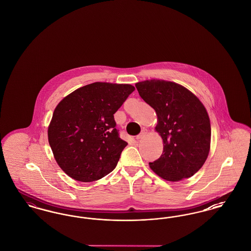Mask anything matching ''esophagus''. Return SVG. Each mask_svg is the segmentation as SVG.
Masks as SVG:
<instances>
[{"label": "esophagus", "instance_id": "obj_1", "mask_svg": "<svg viewBox=\"0 0 251 251\" xmlns=\"http://www.w3.org/2000/svg\"><path fill=\"white\" fill-rule=\"evenodd\" d=\"M147 132H148V131L147 130H143V131H141L137 136H136V139L137 140H140V139H142L143 138L144 136L147 134Z\"/></svg>", "mask_w": 251, "mask_h": 251}]
</instances>
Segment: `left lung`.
<instances>
[{
  "instance_id": "1",
  "label": "left lung",
  "mask_w": 251,
  "mask_h": 251,
  "mask_svg": "<svg viewBox=\"0 0 251 251\" xmlns=\"http://www.w3.org/2000/svg\"><path fill=\"white\" fill-rule=\"evenodd\" d=\"M144 100L155 110V131L163 153L151 169L162 179L179 181L202 167L211 148V123L200 99L174 82L151 79L135 84Z\"/></svg>"
}]
</instances>
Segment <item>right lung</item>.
Masks as SVG:
<instances>
[{"instance_id": "add662e5", "label": "right lung", "mask_w": 251, "mask_h": 251, "mask_svg": "<svg viewBox=\"0 0 251 251\" xmlns=\"http://www.w3.org/2000/svg\"><path fill=\"white\" fill-rule=\"evenodd\" d=\"M134 86L96 82L66 96L54 109L48 140L61 169L78 181L101 179L117 167L128 145L119 136L114 114Z\"/></svg>"}]
</instances>
